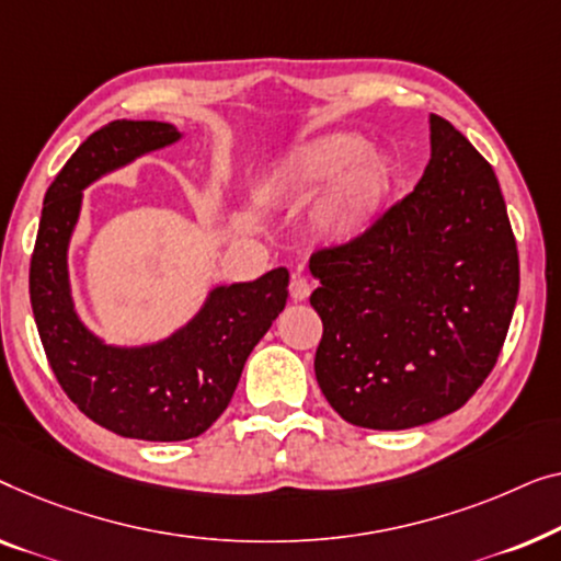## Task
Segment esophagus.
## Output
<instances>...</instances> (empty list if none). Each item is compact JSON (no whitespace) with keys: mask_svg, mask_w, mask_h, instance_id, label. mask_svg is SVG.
Instances as JSON below:
<instances>
[{"mask_svg":"<svg viewBox=\"0 0 561 561\" xmlns=\"http://www.w3.org/2000/svg\"><path fill=\"white\" fill-rule=\"evenodd\" d=\"M310 291H312V287H310V282H307L305 277L291 279L289 295H291V299H295V302H302V299L310 297Z\"/></svg>","mask_w":561,"mask_h":561,"instance_id":"1","label":"esophagus"}]
</instances>
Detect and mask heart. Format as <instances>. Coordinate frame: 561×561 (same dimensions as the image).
I'll use <instances>...</instances> for the list:
<instances>
[{
	"label": "heart",
	"instance_id": "obj_1",
	"mask_svg": "<svg viewBox=\"0 0 561 561\" xmlns=\"http://www.w3.org/2000/svg\"><path fill=\"white\" fill-rule=\"evenodd\" d=\"M266 187L291 201L328 191L314 208V226L330 241H351L381 216L397 187V170L386 157L370 152L366 137L333 131L284 157L266 178Z\"/></svg>",
	"mask_w": 561,
	"mask_h": 561
}]
</instances>
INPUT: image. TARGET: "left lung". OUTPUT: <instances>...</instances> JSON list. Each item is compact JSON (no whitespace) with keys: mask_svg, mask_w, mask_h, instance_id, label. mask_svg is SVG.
<instances>
[{"mask_svg":"<svg viewBox=\"0 0 561 561\" xmlns=\"http://www.w3.org/2000/svg\"><path fill=\"white\" fill-rule=\"evenodd\" d=\"M404 201L310 256L322 320L314 376L366 430H409L460 409L491 374L518 297V251L499 178L442 116Z\"/></svg>","mask_w":561,"mask_h":561,"instance_id":"8db88e82","label":"left lung"}]
</instances>
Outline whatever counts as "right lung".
Here are the masks:
<instances>
[{
  "mask_svg": "<svg viewBox=\"0 0 561 561\" xmlns=\"http://www.w3.org/2000/svg\"><path fill=\"white\" fill-rule=\"evenodd\" d=\"M183 137L164 122L119 119L93 131L47 187L30 262V302L47 363L68 399L108 432L147 442L203 435L224 414L243 363L287 305L289 272L210 289L201 312L170 337L122 348L78 318L68 282V243L83 191L106 172Z\"/></svg>",
  "mask_w": 561,
  "mask_h": 561,
  "instance_id": "obj_1",
  "label": "right lung"
}]
</instances>
